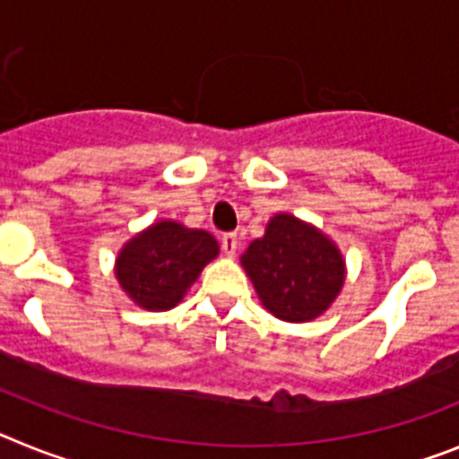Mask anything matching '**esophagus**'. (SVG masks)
I'll return each instance as SVG.
<instances>
[{"instance_id": "obj_1", "label": "esophagus", "mask_w": 459, "mask_h": 459, "mask_svg": "<svg viewBox=\"0 0 459 459\" xmlns=\"http://www.w3.org/2000/svg\"><path fill=\"white\" fill-rule=\"evenodd\" d=\"M221 246H222V253H225L227 257H234L238 250V237L237 234H225L221 241Z\"/></svg>"}]
</instances>
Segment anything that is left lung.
<instances>
[{"instance_id": "8db88e82", "label": "left lung", "mask_w": 459, "mask_h": 459, "mask_svg": "<svg viewBox=\"0 0 459 459\" xmlns=\"http://www.w3.org/2000/svg\"><path fill=\"white\" fill-rule=\"evenodd\" d=\"M259 301L273 317L301 324L322 317L333 306L347 278L338 243L312 222L275 213L264 237L241 255Z\"/></svg>"}]
</instances>
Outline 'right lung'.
<instances>
[{
	"instance_id": "1",
	"label": "right lung",
	"mask_w": 459,
	"mask_h": 459,
	"mask_svg": "<svg viewBox=\"0 0 459 459\" xmlns=\"http://www.w3.org/2000/svg\"><path fill=\"white\" fill-rule=\"evenodd\" d=\"M218 255L221 246L213 234L165 218L121 246L115 278L137 307L165 312L184 301L202 269Z\"/></svg>"
}]
</instances>
